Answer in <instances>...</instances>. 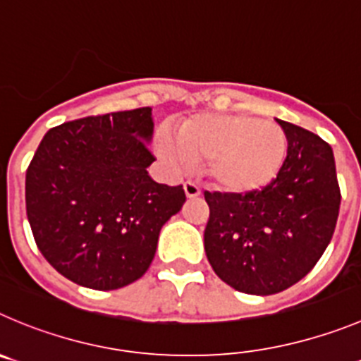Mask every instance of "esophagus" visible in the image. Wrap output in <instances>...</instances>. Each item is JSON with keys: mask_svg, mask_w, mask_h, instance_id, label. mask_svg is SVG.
I'll return each instance as SVG.
<instances>
[{"mask_svg": "<svg viewBox=\"0 0 361 361\" xmlns=\"http://www.w3.org/2000/svg\"><path fill=\"white\" fill-rule=\"evenodd\" d=\"M183 188H185V194H187V197L201 196V187L197 183H194V181H185Z\"/></svg>", "mask_w": 361, "mask_h": 361, "instance_id": "obj_1", "label": "esophagus"}]
</instances>
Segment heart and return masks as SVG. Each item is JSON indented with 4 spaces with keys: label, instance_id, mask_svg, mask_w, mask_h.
<instances>
[{
    "label": "heart",
    "instance_id": "heart-1",
    "mask_svg": "<svg viewBox=\"0 0 361 361\" xmlns=\"http://www.w3.org/2000/svg\"><path fill=\"white\" fill-rule=\"evenodd\" d=\"M158 149L176 167L204 160V173L222 190L267 187L287 157L285 131L245 114H204L185 121L174 137L164 130Z\"/></svg>",
    "mask_w": 361,
    "mask_h": 361
}]
</instances>
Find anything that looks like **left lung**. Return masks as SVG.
I'll use <instances>...</instances> for the list:
<instances>
[{
    "label": "left lung",
    "mask_w": 361,
    "mask_h": 361,
    "mask_svg": "<svg viewBox=\"0 0 361 361\" xmlns=\"http://www.w3.org/2000/svg\"><path fill=\"white\" fill-rule=\"evenodd\" d=\"M288 140L278 176L245 194L204 192V251L235 290L271 295L305 278L328 247L340 210L333 149L319 135L279 121Z\"/></svg>",
    "instance_id": "1"
}]
</instances>
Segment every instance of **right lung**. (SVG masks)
<instances>
[{"mask_svg":"<svg viewBox=\"0 0 361 361\" xmlns=\"http://www.w3.org/2000/svg\"><path fill=\"white\" fill-rule=\"evenodd\" d=\"M149 106L51 128L26 171V215L42 257L94 290H116L149 269L161 226L185 203L181 185L147 167Z\"/></svg>","mask_w":361,"mask_h":361,"instance_id":"right-lung-1","label":"right lung"}]
</instances>
